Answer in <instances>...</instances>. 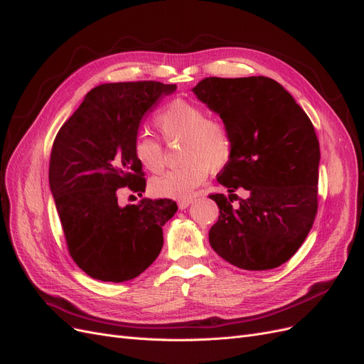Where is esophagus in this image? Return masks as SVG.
<instances>
[{
    "label": "esophagus",
    "mask_w": 364,
    "mask_h": 364,
    "mask_svg": "<svg viewBox=\"0 0 364 364\" xmlns=\"http://www.w3.org/2000/svg\"><path fill=\"white\" fill-rule=\"evenodd\" d=\"M191 203H193V199H182L178 202V206H179V209H185V208H188Z\"/></svg>",
    "instance_id": "1"
}]
</instances>
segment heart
Instances as JSON below:
<instances>
[{"label": "heart", "mask_w": 364, "mask_h": 364, "mask_svg": "<svg viewBox=\"0 0 364 364\" xmlns=\"http://www.w3.org/2000/svg\"><path fill=\"white\" fill-rule=\"evenodd\" d=\"M155 124L167 144L181 142L179 159L183 162L150 181V191L158 197L186 199L205 182L209 170H222L234 158L232 129L223 119L209 118L200 105L176 98L156 114ZM134 155L142 168L155 173L162 168L165 149L155 136L139 134Z\"/></svg>", "instance_id": "heart-1"}]
</instances>
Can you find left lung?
Here are the masks:
<instances>
[{"instance_id":"obj_1","label":"left lung","mask_w":364,"mask_h":364,"mask_svg":"<svg viewBox=\"0 0 364 364\" xmlns=\"http://www.w3.org/2000/svg\"><path fill=\"white\" fill-rule=\"evenodd\" d=\"M193 91L235 136L234 158L217 176L230 194L209 196L220 209L209 243L240 269L279 267L302 246L318 208L321 147L311 119L269 77H206ZM240 188L250 197L234 208Z\"/></svg>"}]
</instances>
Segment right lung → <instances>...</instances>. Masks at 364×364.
I'll list each match as a JSON object with an SVG mask.
<instances>
[{
    "label": "right lung",
    "instance_id": "add662e5",
    "mask_svg": "<svg viewBox=\"0 0 364 364\" xmlns=\"http://www.w3.org/2000/svg\"><path fill=\"white\" fill-rule=\"evenodd\" d=\"M174 90L155 80L97 86L54 138L50 188L70 255L94 279H134L162 249V226L178 211L176 202L142 199L121 208L117 193L124 186L144 193L134 141L142 115Z\"/></svg>",
    "mask_w": 364,
    "mask_h": 364
}]
</instances>
